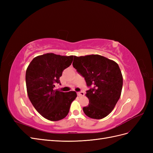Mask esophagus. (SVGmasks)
<instances>
[{
  "label": "esophagus",
  "instance_id": "34e87169",
  "mask_svg": "<svg viewBox=\"0 0 153 153\" xmlns=\"http://www.w3.org/2000/svg\"><path fill=\"white\" fill-rule=\"evenodd\" d=\"M77 94H78V96H84L85 94L83 91H80V92H78Z\"/></svg>",
  "mask_w": 153,
  "mask_h": 153
}]
</instances>
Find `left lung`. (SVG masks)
I'll return each mask as SVG.
<instances>
[{
    "label": "left lung",
    "instance_id": "left-lung-1",
    "mask_svg": "<svg viewBox=\"0 0 153 153\" xmlns=\"http://www.w3.org/2000/svg\"><path fill=\"white\" fill-rule=\"evenodd\" d=\"M85 78L89 103L83 108L90 118L101 119L112 112L121 94L123 75L118 64L100 55L74 56L73 62Z\"/></svg>",
    "mask_w": 153,
    "mask_h": 153
}]
</instances>
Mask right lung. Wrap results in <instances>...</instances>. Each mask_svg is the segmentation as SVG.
I'll return each mask as SVG.
<instances>
[{
  "mask_svg": "<svg viewBox=\"0 0 153 153\" xmlns=\"http://www.w3.org/2000/svg\"><path fill=\"white\" fill-rule=\"evenodd\" d=\"M73 56H62L52 53L37 56L27 69L25 81L29 98L43 117L57 121L66 117L70 106L77 96L75 91L54 90L63 71L71 65Z\"/></svg>",
  "mask_w": 153,
  "mask_h": 153,
  "instance_id": "1",
  "label": "right lung"
}]
</instances>
